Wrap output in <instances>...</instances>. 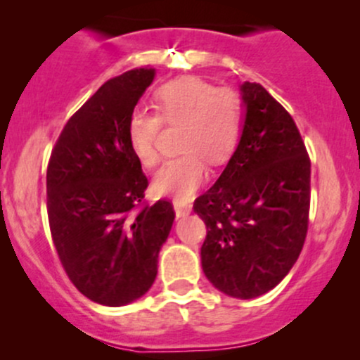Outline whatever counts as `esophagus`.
Returning <instances> with one entry per match:
<instances>
[{
	"label": "esophagus",
	"instance_id": "34e87169",
	"mask_svg": "<svg viewBox=\"0 0 360 360\" xmlns=\"http://www.w3.org/2000/svg\"><path fill=\"white\" fill-rule=\"evenodd\" d=\"M191 208H193V206L189 205L188 201L174 200V212H176V217H177V218L188 217V214L191 213Z\"/></svg>",
	"mask_w": 360,
	"mask_h": 360
}]
</instances>
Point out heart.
<instances>
[{"label":"heart","instance_id":"heart-1","mask_svg":"<svg viewBox=\"0 0 360 360\" xmlns=\"http://www.w3.org/2000/svg\"><path fill=\"white\" fill-rule=\"evenodd\" d=\"M154 103L159 117L147 110L130 115L128 146L143 167H154L160 157L157 148L160 122L181 125L177 147L183 152L157 171L152 189L160 196L186 200L208 177L206 160L223 164L237 148L243 128V101L237 91L184 77L160 86Z\"/></svg>","mask_w":360,"mask_h":360}]
</instances>
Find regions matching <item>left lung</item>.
Returning <instances> with one entry per match:
<instances>
[{
    "instance_id": "1",
    "label": "left lung",
    "mask_w": 360,
    "mask_h": 360,
    "mask_svg": "<svg viewBox=\"0 0 360 360\" xmlns=\"http://www.w3.org/2000/svg\"><path fill=\"white\" fill-rule=\"evenodd\" d=\"M240 98V142L193 208L208 230L205 276L218 291L252 300L278 286L300 257L311 164L295 120L262 86L245 81Z\"/></svg>"
}]
</instances>
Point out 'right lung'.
<instances>
[{
  "mask_svg": "<svg viewBox=\"0 0 360 360\" xmlns=\"http://www.w3.org/2000/svg\"><path fill=\"white\" fill-rule=\"evenodd\" d=\"M154 76L139 68L106 81L65 123L49 160L53 245L74 286L105 307L150 289L176 217L169 201L142 205L148 181L127 139L128 118Z\"/></svg>",
  "mask_w": 360,
  "mask_h": 360,
  "instance_id": "right-lung-1",
  "label": "right lung"
}]
</instances>
